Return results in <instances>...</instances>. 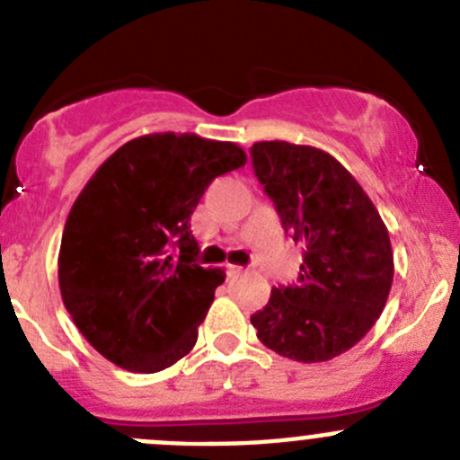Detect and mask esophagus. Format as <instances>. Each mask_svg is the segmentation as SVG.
I'll list each match as a JSON object with an SVG mask.
<instances>
[{"mask_svg": "<svg viewBox=\"0 0 460 460\" xmlns=\"http://www.w3.org/2000/svg\"><path fill=\"white\" fill-rule=\"evenodd\" d=\"M226 273L229 276H240V273H244V267H240V264H226Z\"/></svg>", "mask_w": 460, "mask_h": 460, "instance_id": "obj_1", "label": "esophagus"}]
</instances>
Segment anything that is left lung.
Returning a JSON list of instances; mask_svg holds the SVG:
<instances>
[{
    "mask_svg": "<svg viewBox=\"0 0 460 460\" xmlns=\"http://www.w3.org/2000/svg\"><path fill=\"white\" fill-rule=\"evenodd\" d=\"M252 164L282 229L303 247L298 282L273 287L252 324L260 342L285 358H336L374 327L387 303V226L354 175L320 148L256 142Z\"/></svg>",
    "mask_w": 460,
    "mask_h": 460,
    "instance_id": "1",
    "label": "left lung"
}]
</instances>
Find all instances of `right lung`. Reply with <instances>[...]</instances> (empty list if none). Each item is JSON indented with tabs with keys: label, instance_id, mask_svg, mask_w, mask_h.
I'll return each instance as SVG.
<instances>
[{
	"label": "right lung",
	"instance_id": "obj_1",
	"mask_svg": "<svg viewBox=\"0 0 460 460\" xmlns=\"http://www.w3.org/2000/svg\"><path fill=\"white\" fill-rule=\"evenodd\" d=\"M244 162L234 142L153 133L119 146L82 189L62 234L59 291L111 363L153 374L193 349L225 271L198 262L191 213L213 178Z\"/></svg>",
	"mask_w": 460,
	"mask_h": 460
}]
</instances>
